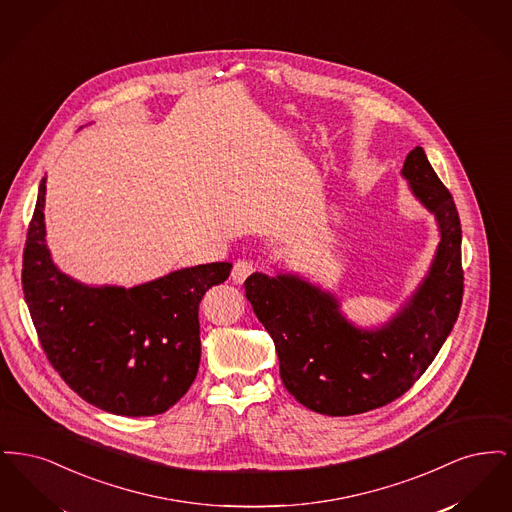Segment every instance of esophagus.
<instances>
[{"label": "esophagus", "mask_w": 512, "mask_h": 512, "mask_svg": "<svg viewBox=\"0 0 512 512\" xmlns=\"http://www.w3.org/2000/svg\"><path fill=\"white\" fill-rule=\"evenodd\" d=\"M253 270H255V268H253L251 261H236L234 268H232V280H234L236 284H242Z\"/></svg>", "instance_id": "esophagus-1"}]
</instances>
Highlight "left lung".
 I'll return each instance as SVG.
<instances>
[{
    "label": "left lung",
    "instance_id": "left-lung-1",
    "mask_svg": "<svg viewBox=\"0 0 512 512\" xmlns=\"http://www.w3.org/2000/svg\"><path fill=\"white\" fill-rule=\"evenodd\" d=\"M401 176L434 215L439 242L420 284L378 326H359L340 297L309 278L274 265L253 272L245 297L274 340L286 390L315 413L349 416L401 397L438 355L463 301L461 220L422 147L407 155Z\"/></svg>",
    "mask_w": 512,
    "mask_h": 512
}]
</instances>
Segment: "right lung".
<instances>
[{
  "label": "right lung",
  "instance_id": "obj_1",
  "mask_svg": "<svg viewBox=\"0 0 512 512\" xmlns=\"http://www.w3.org/2000/svg\"><path fill=\"white\" fill-rule=\"evenodd\" d=\"M44 209L46 176L26 236L23 292L49 363L107 413L169 411L197 376L199 301L232 265L180 268L132 288L84 284L55 265Z\"/></svg>",
  "mask_w": 512,
  "mask_h": 512
}]
</instances>
